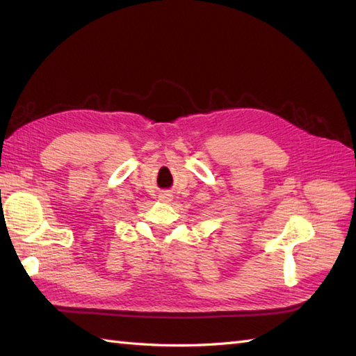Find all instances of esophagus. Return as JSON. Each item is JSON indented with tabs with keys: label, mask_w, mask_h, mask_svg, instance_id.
<instances>
[{
	"label": "esophagus",
	"mask_w": 356,
	"mask_h": 356,
	"mask_svg": "<svg viewBox=\"0 0 356 356\" xmlns=\"http://www.w3.org/2000/svg\"><path fill=\"white\" fill-rule=\"evenodd\" d=\"M159 199H161V202L168 203V202H171V195L170 194H161V195H159Z\"/></svg>",
	"instance_id": "obj_1"
}]
</instances>
